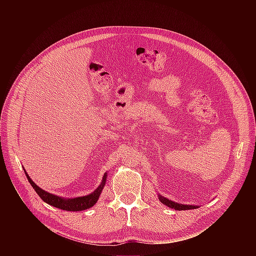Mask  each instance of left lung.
Instances as JSON below:
<instances>
[{
    "instance_id": "1",
    "label": "left lung",
    "mask_w": 256,
    "mask_h": 256,
    "mask_svg": "<svg viewBox=\"0 0 256 256\" xmlns=\"http://www.w3.org/2000/svg\"><path fill=\"white\" fill-rule=\"evenodd\" d=\"M159 200H161L162 204H166L167 206L171 208H174V210H192V208H196L198 206H192V204H177V202H174L172 200H169L168 198H163L161 196H159Z\"/></svg>"
}]
</instances>
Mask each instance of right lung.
I'll list each match as a JSON object with an SVG mask.
<instances>
[{"label":"right lung","mask_w":256,"mask_h":256,"mask_svg":"<svg viewBox=\"0 0 256 256\" xmlns=\"http://www.w3.org/2000/svg\"><path fill=\"white\" fill-rule=\"evenodd\" d=\"M25 174H26V177H27V179L29 181V184H31V186L34 188L36 194H38L40 196V198L44 202H46V204H50L52 206H56L58 208H60V210H72V212L84 210L90 208L91 206H93L97 202V200H98V198L100 196V194H101V192L103 190V186L105 184L106 176H107V174H104L101 186H98V188L95 192H93L91 194H88L86 196L76 198H68V200H66V198H62L60 196H56L54 194H48L46 190H42L40 186H36L34 182L31 180V178L26 173V171H25Z\"/></svg>","instance_id":"obj_1"}]
</instances>
